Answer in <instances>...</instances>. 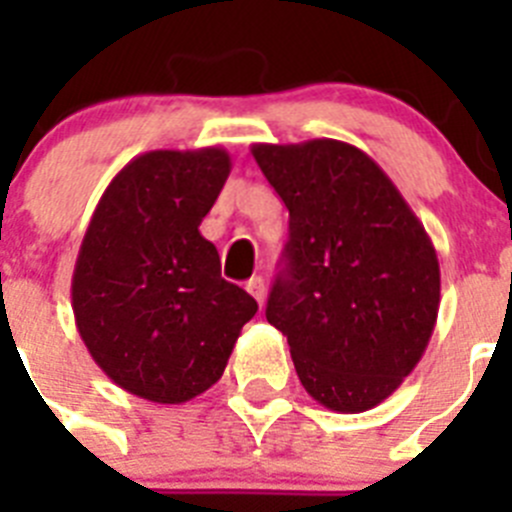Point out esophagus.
Wrapping results in <instances>:
<instances>
[{
  "label": "esophagus",
  "mask_w": 512,
  "mask_h": 512,
  "mask_svg": "<svg viewBox=\"0 0 512 512\" xmlns=\"http://www.w3.org/2000/svg\"><path fill=\"white\" fill-rule=\"evenodd\" d=\"M246 289L248 295L253 297V300L259 302V305H264V297H266V284H264V277H251L246 282Z\"/></svg>",
  "instance_id": "1"
}]
</instances>
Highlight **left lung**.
<instances>
[{"label": "left lung", "instance_id": "obj_1", "mask_svg": "<svg viewBox=\"0 0 512 512\" xmlns=\"http://www.w3.org/2000/svg\"><path fill=\"white\" fill-rule=\"evenodd\" d=\"M251 153L289 210L266 320L287 336L312 400L336 413L377 408L418 366L436 328V248L361 148L315 138L253 143Z\"/></svg>", "mask_w": 512, "mask_h": 512}]
</instances>
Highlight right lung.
Returning <instances> with one entry per match:
<instances>
[{"mask_svg": "<svg viewBox=\"0 0 512 512\" xmlns=\"http://www.w3.org/2000/svg\"><path fill=\"white\" fill-rule=\"evenodd\" d=\"M228 174L217 146L140 153L89 220L71 307L92 359L130 395L182 405L210 390L259 310L220 277L217 248L200 233Z\"/></svg>", "mask_w": 512, "mask_h": 512, "instance_id": "right-lung-1", "label": "right lung"}]
</instances>
